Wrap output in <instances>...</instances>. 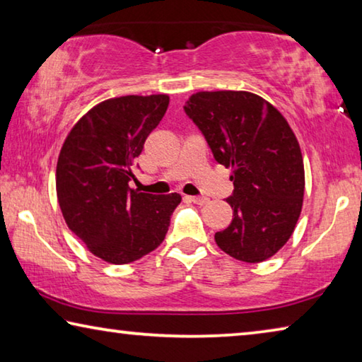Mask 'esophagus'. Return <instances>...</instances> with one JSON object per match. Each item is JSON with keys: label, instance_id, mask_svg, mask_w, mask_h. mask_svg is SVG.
Segmentation results:
<instances>
[{"label": "esophagus", "instance_id": "1", "mask_svg": "<svg viewBox=\"0 0 362 362\" xmlns=\"http://www.w3.org/2000/svg\"><path fill=\"white\" fill-rule=\"evenodd\" d=\"M185 198L189 201V203H194V204H199V206H204L207 204V198H204V196H185Z\"/></svg>", "mask_w": 362, "mask_h": 362}]
</instances>
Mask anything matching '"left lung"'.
I'll list each match as a JSON object with an SVG mask.
<instances>
[{
    "instance_id": "left-lung-1",
    "label": "left lung",
    "mask_w": 362,
    "mask_h": 362,
    "mask_svg": "<svg viewBox=\"0 0 362 362\" xmlns=\"http://www.w3.org/2000/svg\"><path fill=\"white\" fill-rule=\"evenodd\" d=\"M183 110L216 161L233 169V220L216 233L217 246L241 262L269 259L291 238L303 204V159L289 124L244 90L193 94Z\"/></svg>"
}]
</instances>
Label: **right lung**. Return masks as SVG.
Masks as SVG:
<instances>
[{
    "instance_id": "add662e5",
    "label": "right lung",
    "mask_w": 362,
    "mask_h": 362,
    "mask_svg": "<svg viewBox=\"0 0 362 362\" xmlns=\"http://www.w3.org/2000/svg\"><path fill=\"white\" fill-rule=\"evenodd\" d=\"M168 105L164 94L102 102L76 122L60 150V211L86 247L108 263L124 265L155 250L182 201L177 193H139L129 187L134 159Z\"/></svg>"
}]
</instances>
